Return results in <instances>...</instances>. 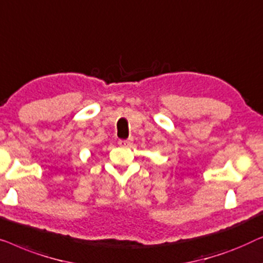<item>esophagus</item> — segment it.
<instances>
[{"label":"esophagus","instance_id":"34e87169","mask_svg":"<svg viewBox=\"0 0 263 263\" xmlns=\"http://www.w3.org/2000/svg\"><path fill=\"white\" fill-rule=\"evenodd\" d=\"M118 144H119V145H120V146H123V147L131 146V144H132V139H120L119 142H118Z\"/></svg>","mask_w":263,"mask_h":263}]
</instances>
